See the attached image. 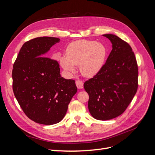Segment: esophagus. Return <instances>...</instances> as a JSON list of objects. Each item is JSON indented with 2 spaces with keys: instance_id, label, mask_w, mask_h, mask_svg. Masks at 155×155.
<instances>
[{
  "instance_id": "34e87169",
  "label": "esophagus",
  "mask_w": 155,
  "mask_h": 155,
  "mask_svg": "<svg viewBox=\"0 0 155 155\" xmlns=\"http://www.w3.org/2000/svg\"><path fill=\"white\" fill-rule=\"evenodd\" d=\"M76 84L78 88H82L83 87V82L81 80H77L76 81Z\"/></svg>"
}]
</instances>
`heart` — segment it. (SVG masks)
I'll list each match as a JSON object with an SVG mask.
<instances>
[{
	"mask_svg": "<svg viewBox=\"0 0 155 155\" xmlns=\"http://www.w3.org/2000/svg\"><path fill=\"white\" fill-rule=\"evenodd\" d=\"M106 54L107 50L103 44L94 41L79 40L68 45L65 58H61L60 62L69 73L74 72V66H79L83 76L92 77L101 68Z\"/></svg>",
	"mask_w": 155,
	"mask_h": 155,
	"instance_id": "b5f03b06",
	"label": "heart"
}]
</instances>
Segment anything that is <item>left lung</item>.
Segmentation results:
<instances>
[{"instance_id":"8db88e82","label":"left lung","mask_w":155,"mask_h":155,"mask_svg":"<svg viewBox=\"0 0 155 155\" xmlns=\"http://www.w3.org/2000/svg\"><path fill=\"white\" fill-rule=\"evenodd\" d=\"M104 36L112 43V51L100 71L84 83L89 96V112L99 120H111L124 113L138 85V64L132 48L115 35Z\"/></svg>"}]
</instances>
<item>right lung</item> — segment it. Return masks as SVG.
Instances as JSON below:
<instances>
[{"label": "right lung", "mask_w": 155, "mask_h": 155, "mask_svg": "<svg viewBox=\"0 0 155 155\" xmlns=\"http://www.w3.org/2000/svg\"><path fill=\"white\" fill-rule=\"evenodd\" d=\"M59 39L36 37L21 47L12 70L14 95L28 118L53 125L61 121L78 88L75 80L60 75L58 61L44 54Z\"/></svg>", "instance_id": "add662e5"}]
</instances>
